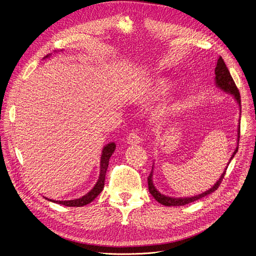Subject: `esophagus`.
Returning <instances> with one entry per match:
<instances>
[{
    "mask_svg": "<svg viewBox=\"0 0 256 256\" xmlns=\"http://www.w3.org/2000/svg\"><path fill=\"white\" fill-rule=\"evenodd\" d=\"M141 137L139 134L135 130H132V132H130V135L128 136V143L130 144H139L141 142Z\"/></svg>",
    "mask_w": 256,
    "mask_h": 256,
    "instance_id": "34e87169",
    "label": "esophagus"
}]
</instances>
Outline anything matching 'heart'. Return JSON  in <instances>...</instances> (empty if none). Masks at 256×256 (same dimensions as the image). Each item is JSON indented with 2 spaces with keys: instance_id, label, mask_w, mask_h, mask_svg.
Instances as JSON below:
<instances>
[{
  "instance_id": "heart-1",
  "label": "heart",
  "mask_w": 256,
  "mask_h": 256,
  "mask_svg": "<svg viewBox=\"0 0 256 256\" xmlns=\"http://www.w3.org/2000/svg\"><path fill=\"white\" fill-rule=\"evenodd\" d=\"M168 88V83L167 80H158L156 84L150 88L147 89V92H146V96H152V94H156V93H160V92H163L165 91L166 89ZM172 112V108L171 106H164L160 108V109L158 110V117H165L167 115H169L170 113Z\"/></svg>"
}]
</instances>
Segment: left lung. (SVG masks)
<instances>
[{
    "instance_id": "left-lung-1",
    "label": "left lung",
    "mask_w": 256,
    "mask_h": 256,
    "mask_svg": "<svg viewBox=\"0 0 256 256\" xmlns=\"http://www.w3.org/2000/svg\"><path fill=\"white\" fill-rule=\"evenodd\" d=\"M214 74H216V84L218 85V87H220L222 90L228 92V93H232V96H234L236 100H238V102L240 104V91L234 83V80L232 78V76H230V70H228V68L226 67L225 63H224V60L222 59V57H219L218 61H217V65H216V68H214ZM240 140V128H238V141ZM238 145L236 147V150H234V152L232 154L230 160H230H232V158L234 156V154H236L238 152ZM230 165V164H227ZM228 167V166H227ZM227 167L225 169V171L222 173L221 178H219V180L214 184V186H212V189H210L208 191L202 193V194H199V195H196L194 197H189V198H172V197H168V196H165L163 194H160L152 184V171L150 172V174L148 176V178H147V182H148V190H150V193L154 197V199L158 201V204H163V206H186V204H189L191 202H194V201L202 198L206 195H210V193L216 191L219 186L221 184L225 174H226V170H227Z\"/></svg>"
}]
</instances>
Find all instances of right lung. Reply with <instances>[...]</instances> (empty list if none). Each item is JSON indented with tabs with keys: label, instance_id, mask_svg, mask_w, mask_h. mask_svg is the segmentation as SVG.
Returning a JSON list of instances; mask_svg holds the SVG:
<instances>
[{
	"label": "right lung",
	"instance_id": "obj_1",
	"mask_svg": "<svg viewBox=\"0 0 256 256\" xmlns=\"http://www.w3.org/2000/svg\"><path fill=\"white\" fill-rule=\"evenodd\" d=\"M48 57V56H46ZM115 143H109L108 145L104 146V148L102 150V158H100V178L96 182V184L94 186L93 189L88 193L86 194L85 196L80 197L78 199H74V200H66V201H56V200H50V201H52V202H56V204H63L65 206H86L88 204H90L91 201H93L94 199H96L100 193L104 189V178H106V169H108V165H109V160L112 156V154L114 152L115 150Z\"/></svg>",
	"mask_w": 256,
	"mask_h": 256
}]
</instances>
